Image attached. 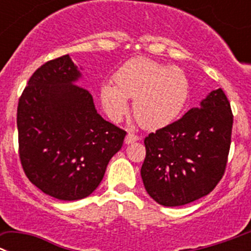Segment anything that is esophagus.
<instances>
[{"label": "esophagus", "instance_id": "obj_1", "mask_svg": "<svg viewBox=\"0 0 251 251\" xmlns=\"http://www.w3.org/2000/svg\"><path fill=\"white\" fill-rule=\"evenodd\" d=\"M139 139H140V137L137 136V135L127 134V135H126V137H125V144H126V145H128V144H132V142L137 141Z\"/></svg>", "mask_w": 251, "mask_h": 251}]
</instances>
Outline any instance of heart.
<instances>
[{
    "instance_id": "b5f03b06",
    "label": "heart",
    "mask_w": 251,
    "mask_h": 251,
    "mask_svg": "<svg viewBox=\"0 0 251 251\" xmlns=\"http://www.w3.org/2000/svg\"><path fill=\"white\" fill-rule=\"evenodd\" d=\"M115 83L105 82L100 99L107 116L120 121L134 100V115L145 128L157 130L170 125L186 105L190 85L181 69L170 67L146 57L126 61L114 76Z\"/></svg>"
}]
</instances>
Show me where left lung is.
I'll list each match as a JSON object with an SVG mask.
<instances>
[{"label":"left lung","mask_w":251,"mask_h":251,"mask_svg":"<svg viewBox=\"0 0 251 251\" xmlns=\"http://www.w3.org/2000/svg\"><path fill=\"white\" fill-rule=\"evenodd\" d=\"M232 114L221 89L199 107L145 139L141 177L149 195L164 206H181L214 190L226 166Z\"/></svg>","instance_id":"8db88e82"}]
</instances>
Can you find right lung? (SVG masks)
I'll list each match as a JSON object with an SVG mask.
<instances>
[{"label": "right lung", "mask_w": 251, "mask_h": 251, "mask_svg": "<svg viewBox=\"0 0 251 251\" xmlns=\"http://www.w3.org/2000/svg\"><path fill=\"white\" fill-rule=\"evenodd\" d=\"M69 55L33 72L17 107L20 159L35 186L74 201L96 190L126 132L103 120Z\"/></svg>", "instance_id": "right-lung-1"}]
</instances>
